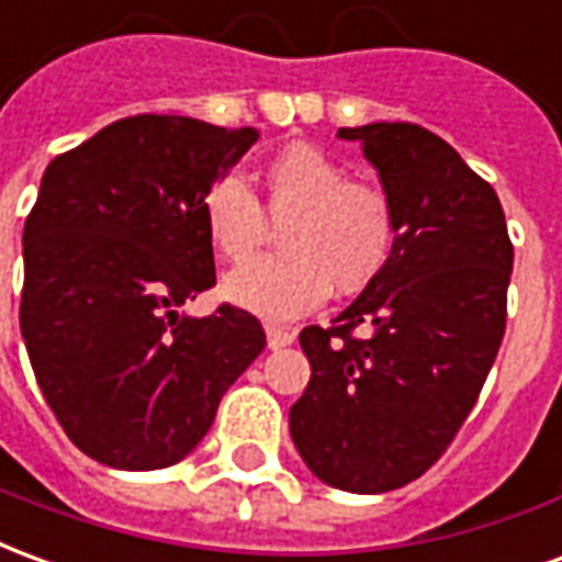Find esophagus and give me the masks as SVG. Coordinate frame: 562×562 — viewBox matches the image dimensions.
Returning <instances> with one entry per match:
<instances>
[{
    "instance_id": "esophagus-1",
    "label": "esophagus",
    "mask_w": 562,
    "mask_h": 562,
    "mask_svg": "<svg viewBox=\"0 0 562 562\" xmlns=\"http://www.w3.org/2000/svg\"><path fill=\"white\" fill-rule=\"evenodd\" d=\"M265 334H268V349H285V346H292L294 342V334L285 328H273V325H270Z\"/></svg>"
}]
</instances>
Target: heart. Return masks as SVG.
<instances>
[{
	"label": "heart",
	"instance_id": "obj_1",
	"mask_svg": "<svg viewBox=\"0 0 562 562\" xmlns=\"http://www.w3.org/2000/svg\"><path fill=\"white\" fill-rule=\"evenodd\" d=\"M265 204L280 234L282 256L234 268L222 294L252 316L285 322L316 310L328 292H364L389 265L397 237L391 198L373 183L349 180L340 161L313 144H292L265 165ZM210 244L244 261L265 237L268 216L240 173H220L201 195Z\"/></svg>",
	"mask_w": 562,
	"mask_h": 562
}]
</instances>
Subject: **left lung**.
I'll return each instance as SVG.
<instances>
[{"instance_id": "left-lung-1", "label": "left lung", "mask_w": 562, "mask_h": 562, "mask_svg": "<svg viewBox=\"0 0 562 562\" xmlns=\"http://www.w3.org/2000/svg\"><path fill=\"white\" fill-rule=\"evenodd\" d=\"M376 168L397 237L328 328L301 330L310 385L289 413L318 482L385 494L430 470L475 406L506 330L512 240L499 198L413 123L340 128Z\"/></svg>"}]
</instances>
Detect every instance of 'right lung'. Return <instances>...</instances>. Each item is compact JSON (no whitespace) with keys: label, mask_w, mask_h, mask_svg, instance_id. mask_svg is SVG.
Wrapping results in <instances>:
<instances>
[{"label":"right lung","mask_w":562,"mask_h":562,"mask_svg":"<svg viewBox=\"0 0 562 562\" xmlns=\"http://www.w3.org/2000/svg\"><path fill=\"white\" fill-rule=\"evenodd\" d=\"M258 128L140 114L56 156L23 225L20 334L68 439L114 470H165L204 439L265 349L256 316L180 313L216 285L201 195Z\"/></svg>","instance_id":"right-lung-1"}]
</instances>
